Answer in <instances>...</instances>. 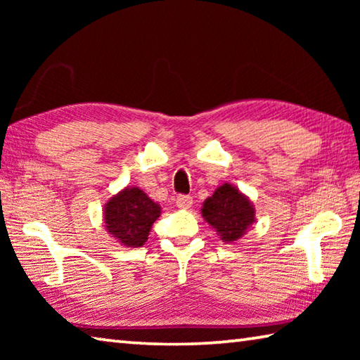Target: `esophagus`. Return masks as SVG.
<instances>
[{"label": "esophagus", "mask_w": 360, "mask_h": 360, "mask_svg": "<svg viewBox=\"0 0 360 360\" xmlns=\"http://www.w3.org/2000/svg\"><path fill=\"white\" fill-rule=\"evenodd\" d=\"M192 203H193V200L191 195H179V197L176 198V206L181 210H188L192 206Z\"/></svg>", "instance_id": "esophagus-1"}]
</instances>
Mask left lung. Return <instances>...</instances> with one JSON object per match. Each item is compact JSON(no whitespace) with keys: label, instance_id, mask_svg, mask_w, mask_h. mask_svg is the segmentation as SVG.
Listing matches in <instances>:
<instances>
[{"label":"left lung","instance_id":"1","mask_svg":"<svg viewBox=\"0 0 360 360\" xmlns=\"http://www.w3.org/2000/svg\"><path fill=\"white\" fill-rule=\"evenodd\" d=\"M202 216L224 243H235L255 222V208L238 187L225 182L205 200Z\"/></svg>","mask_w":360,"mask_h":360}]
</instances>
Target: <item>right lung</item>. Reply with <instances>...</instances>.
<instances>
[{
	"mask_svg": "<svg viewBox=\"0 0 360 360\" xmlns=\"http://www.w3.org/2000/svg\"><path fill=\"white\" fill-rule=\"evenodd\" d=\"M162 208L139 187H125L105 205V227L125 248H141Z\"/></svg>",
	"mask_w": 360,
	"mask_h": 360,
	"instance_id": "1",
	"label": "right lung"
}]
</instances>
